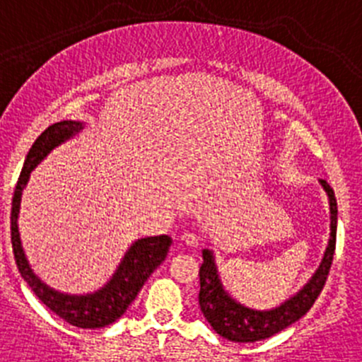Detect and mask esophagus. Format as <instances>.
<instances>
[{
    "label": "esophagus",
    "instance_id": "34e87169",
    "mask_svg": "<svg viewBox=\"0 0 362 362\" xmlns=\"http://www.w3.org/2000/svg\"><path fill=\"white\" fill-rule=\"evenodd\" d=\"M182 242H184L185 245H191V247H196L199 242V238L196 237L194 233H184L182 235Z\"/></svg>",
    "mask_w": 362,
    "mask_h": 362
}]
</instances>
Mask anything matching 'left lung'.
<instances>
[{
	"instance_id": "left-lung-1",
	"label": "left lung",
	"mask_w": 362,
	"mask_h": 362,
	"mask_svg": "<svg viewBox=\"0 0 362 362\" xmlns=\"http://www.w3.org/2000/svg\"><path fill=\"white\" fill-rule=\"evenodd\" d=\"M318 182L327 194L329 214H331V233H329L327 247H325L320 265L315 270L310 281L296 296L286 299L279 306L272 308V310H252V308L235 300L221 281L212 249L205 247L202 251L203 263L199 267V308L214 331L223 336L224 339L235 343H255L278 334L293 322L303 318L311 310L317 297L320 296L325 279L329 276L332 256H334L338 203H336L334 191L331 185L325 180Z\"/></svg>"
}]
</instances>
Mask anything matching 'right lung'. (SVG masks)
Listing matches in <instances>:
<instances>
[{
    "label": "right lung",
    "instance_id": "add662e5",
    "mask_svg": "<svg viewBox=\"0 0 362 362\" xmlns=\"http://www.w3.org/2000/svg\"><path fill=\"white\" fill-rule=\"evenodd\" d=\"M84 129L83 122L63 120L52 124L42 132L33 143L24 160L23 171L17 180L16 191L12 199V214H10V230H12V247L16 256L17 269L24 281L30 285L35 296L52 311L81 329H100L117 322L122 315L127 311L132 300L136 299L139 290L143 288L146 279L150 278L153 270L166 259L168 251L171 245V237L159 235V237L138 238L131 244L122 262L118 263L115 274L103 288L92 293H63L59 290L51 288L45 285L40 278L33 272L26 255H24L23 244H21L19 233V210L23 191L28 185L30 175L56 146L69 141L74 136L79 134Z\"/></svg>",
    "mask_w": 362,
    "mask_h": 362
}]
</instances>
